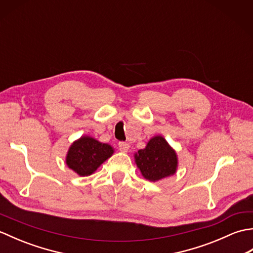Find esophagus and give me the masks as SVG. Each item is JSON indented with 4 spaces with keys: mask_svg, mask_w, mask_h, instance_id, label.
Returning <instances> with one entry per match:
<instances>
[{
    "mask_svg": "<svg viewBox=\"0 0 253 253\" xmlns=\"http://www.w3.org/2000/svg\"><path fill=\"white\" fill-rule=\"evenodd\" d=\"M129 143L127 142H120L118 143V149H120V151L122 152H127L128 150H129Z\"/></svg>",
    "mask_w": 253,
    "mask_h": 253,
    "instance_id": "obj_1",
    "label": "esophagus"
}]
</instances>
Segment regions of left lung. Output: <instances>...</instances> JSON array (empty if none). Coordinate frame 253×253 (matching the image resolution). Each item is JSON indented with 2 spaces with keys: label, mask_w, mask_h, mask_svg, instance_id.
<instances>
[{
  "label": "left lung",
  "mask_w": 253,
  "mask_h": 253,
  "mask_svg": "<svg viewBox=\"0 0 253 253\" xmlns=\"http://www.w3.org/2000/svg\"><path fill=\"white\" fill-rule=\"evenodd\" d=\"M135 163L144 178L159 181L176 173L178 158L165 138L159 135L150 139L146 148L135 153Z\"/></svg>",
  "instance_id": "1"
}]
</instances>
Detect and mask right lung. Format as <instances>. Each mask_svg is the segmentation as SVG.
I'll list each match as a JSON object with an SVG mask.
<instances>
[{
  "mask_svg": "<svg viewBox=\"0 0 253 253\" xmlns=\"http://www.w3.org/2000/svg\"><path fill=\"white\" fill-rule=\"evenodd\" d=\"M114 149L109 143L100 142L90 136H82L69 147L66 165L79 176H89L111 158Z\"/></svg>",
  "mask_w": 253,
  "mask_h": 253,
  "instance_id": "1",
  "label": "right lung"
}]
</instances>
